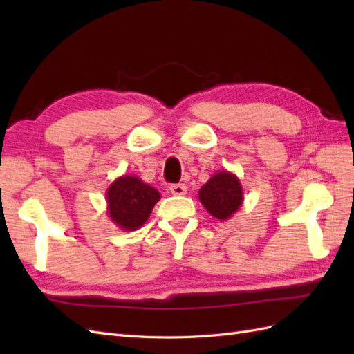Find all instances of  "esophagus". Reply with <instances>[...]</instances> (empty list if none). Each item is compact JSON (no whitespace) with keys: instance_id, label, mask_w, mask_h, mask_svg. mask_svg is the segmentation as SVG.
<instances>
[{"instance_id":"obj_1","label":"esophagus","mask_w":354,"mask_h":354,"mask_svg":"<svg viewBox=\"0 0 354 354\" xmlns=\"http://www.w3.org/2000/svg\"><path fill=\"white\" fill-rule=\"evenodd\" d=\"M170 193L175 194V196H183V194L187 193V187H185V184H171Z\"/></svg>"}]
</instances>
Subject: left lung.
I'll return each mask as SVG.
<instances>
[{
    "mask_svg": "<svg viewBox=\"0 0 354 354\" xmlns=\"http://www.w3.org/2000/svg\"><path fill=\"white\" fill-rule=\"evenodd\" d=\"M242 187L236 175L219 171L199 190V199L216 219L225 221L234 214L243 201Z\"/></svg>",
    "mask_w": 354,
    "mask_h": 354,
    "instance_id": "8db88e82",
    "label": "left lung"
}]
</instances>
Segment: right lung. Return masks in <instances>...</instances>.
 <instances>
[{"label":"right lung","mask_w":354,"mask_h":354,"mask_svg":"<svg viewBox=\"0 0 354 354\" xmlns=\"http://www.w3.org/2000/svg\"><path fill=\"white\" fill-rule=\"evenodd\" d=\"M160 193L138 178L122 176L108 189L111 219L123 230H137L147 221Z\"/></svg>","instance_id":"1"}]
</instances>
